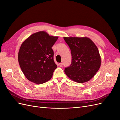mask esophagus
I'll list each match as a JSON object with an SVG mask.
<instances>
[{
  "label": "esophagus",
  "instance_id": "34e87169",
  "mask_svg": "<svg viewBox=\"0 0 120 120\" xmlns=\"http://www.w3.org/2000/svg\"><path fill=\"white\" fill-rule=\"evenodd\" d=\"M59 66H60V67H63V63H60Z\"/></svg>",
  "mask_w": 120,
  "mask_h": 120
}]
</instances>
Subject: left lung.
I'll return each mask as SVG.
<instances>
[{
	"label": "left lung",
	"mask_w": 120,
	"mask_h": 120,
	"mask_svg": "<svg viewBox=\"0 0 120 120\" xmlns=\"http://www.w3.org/2000/svg\"><path fill=\"white\" fill-rule=\"evenodd\" d=\"M70 47L71 64L64 72L71 80L79 83L90 81L99 70L101 59L99 50L90 38L86 37H64Z\"/></svg>",
	"instance_id": "8db88e82"
}]
</instances>
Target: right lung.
I'll return each mask as SVG.
<instances>
[{"label": "right lung", "instance_id": "1", "mask_svg": "<svg viewBox=\"0 0 120 120\" xmlns=\"http://www.w3.org/2000/svg\"><path fill=\"white\" fill-rule=\"evenodd\" d=\"M57 39V37L41 31L31 34L21 44L18 60L23 74L29 81L41 84L52 78L57 68L52 48Z\"/></svg>", "mask_w": 120, "mask_h": 120}]
</instances>
